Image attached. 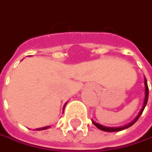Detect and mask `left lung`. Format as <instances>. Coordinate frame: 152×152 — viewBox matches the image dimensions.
I'll use <instances>...</instances> for the list:
<instances>
[{"label":"left lung","mask_w":152,"mask_h":152,"mask_svg":"<svg viewBox=\"0 0 152 152\" xmlns=\"http://www.w3.org/2000/svg\"><path fill=\"white\" fill-rule=\"evenodd\" d=\"M145 102H144V105H143V107H142V109H141V110H140V112H139V114L137 115V117L135 118V120L134 121H132L131 124H129L128 125H126V126H123V127H118V128H110V127H106V126H103V125H101V124H97V123H96V122H94V121H92V123H93V124L94 125H96L99 130H101V131H108V132H114V131H123V130H124V129H127V128H129V127H131L132 124H134L136 122H137V120L139 118V117L141 116V114L143 113V111H144V110H145V106H146V104H147V101H148V96H149V89H148V84H147V81H146V79H145Z\"/></svg>","instance_id":"8db88e82"}]
</instances>
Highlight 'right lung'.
<instances>
[{
  "mask_svg": "<svg viewBox=\"0 0 152 152\" xmlns=\"http://www.w3.org/2000/svg\"><path fill=\"white\" fill-rule=\"evenodd\" d=\"M64 107H65V105H64ZM63 110H64V109H63ZM48 128H49V126H47V127H43V128H42V129H38V131H41V130H47Z\"/></svg>",
  "mask_w": 152,
  "mask_h": 152,
  "instance_id": "add662e5",
  "label": "right lung"
}]
</instances>
